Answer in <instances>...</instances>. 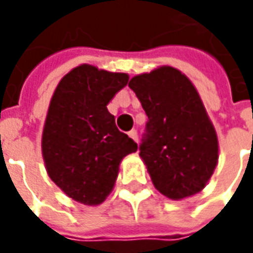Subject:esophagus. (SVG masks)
<instances>
[{
    "mask_svg": "<svg viewBox=\"0 0 253 253\" xmlns=\"http://www.w3.org/2000/svg\"><path fill=\"white\" fill-rule=\"evenodd\" d=\"M128 135H129V138H132L135 142H138V132L136 129H132V131L128 132Z\"/></svg>",
    "mask_w": 253,
    "mask_h": 253,
    "instance_id": "34e87169",
    "label": "esophagus"
}]
</instances>
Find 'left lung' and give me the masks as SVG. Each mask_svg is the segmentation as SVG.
<instances>
[{
    "label": "left lung",
    "mask_w": 253,
    "mask_h": 253,
    "mask_svg": "<svg viewBox=\"0 0 253 253\" xmlns=\"http://www.w3.org/2000/svg\"><path fill=\"white\" fill-rule=\"evenodd\" d=\"M148 115L139 156L163 196L183 200L204 189L218 163V138L196 87L171 66L128 84Z\"/></svg>",
    "instance_id": "1"
}]
</instances>
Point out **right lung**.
<instances>
[{"mask_svg":"<svg viewBox=\"0 0 253 253\" xmlns=\"http://www.w3.org/2000/svg\"><path fill=\"white\" fill-rule=\"evenodd\" d=\"M129 80L80 64L59 82L42 133L49 177L74 201L98 206L114 189L120 163L138 145L115 125L107 105Z\"/></svg>","mask_w":253,"mask_h":253,"instance_id":"right-lung-1","label":"right lung"}]
</instances>
